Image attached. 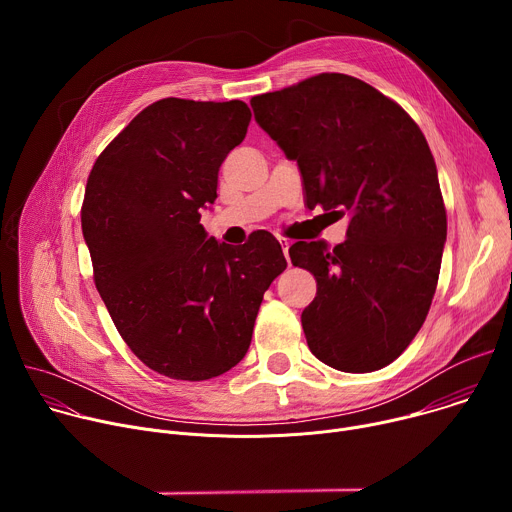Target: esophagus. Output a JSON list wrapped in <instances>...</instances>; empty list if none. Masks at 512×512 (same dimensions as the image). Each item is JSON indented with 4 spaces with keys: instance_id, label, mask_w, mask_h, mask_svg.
Wrapping results in <instances>:
<instances>
[{
    "instance_id": "34e87169",
    "label": "esophagus",
    "mask_w": 512,
    "mask_h": 512,
    "mask_svg": "<svg viewBox=\"0 0 512 512\" xmlns=\"http://www.w3.org/2000/svg\"><path fill=\"white\" fill-rule=\"evenodd\" d=\"M279 243H281V247H283V255H285V259L289 261V241H287V239H283V237H279Z\"/></svg>"
}]
</instances>
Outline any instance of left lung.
Segmentation results:
<instances>
[{"label": "left lung", "instance_id": "1", "mask_svg": "<svg viewBox=\"0 0 512 512\" xmlns=\"http://www.w3.org/2000/svg\"><path fill=\"white\" fill-rule=\"evenodd\" d=\"M251 107L298 162L308 208L348 216L342 245L289 247L318 283L302 312L312 354L342 373L387 367L425 322L448 235L425 135L393 99L340 72L257 95Z\"/></svg>", "mask_w": 512, "mask_h": 512}]
</instances>
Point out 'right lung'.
<instances>
[{
	"instance_id": "obj_1",
	"label": "right lung",
	"mask_w": 512,
	"mask_h": 512,
	"mask_svg": "<svg viewBox=\"0 0 512 512\" xmlns=\"http://www.w3.org/2000/svg\"><path fill=\"white\" fill-rule=\"evenodd\" d=\"M249 121L243 101H156L87 180L81 225L95 285L131 352L176 381H206L241 362L263 294L287 267L267 231L233 247L200 225Z\"/></svg>"
}]
</instances>
